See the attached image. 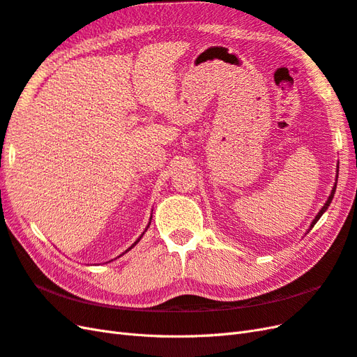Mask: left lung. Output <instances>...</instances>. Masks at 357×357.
Returning <instances> with one entry per match:
<instances>
[{
    "label": "left lung",
    "mask_w": 357,
    "mask_h": 357,
    "mask_svg": "<svg viewBox=\"0 0 357 357\" xmlns=\"http://www.w3.org/2000/svg\"><path fill=\"white\" fill-rule=\"evenodd\" d=\"M339 168V167H337ZM336 181H337V176H336ZM335 190H336V185L333 186V190H332V194H330V197H328V199H327V202H326V204L323 206V208H321V211L318 212V215L315 216V220L314 221H312V224H310V229L312 227H314V225L317 224V221L321 218V215H323L326 211H327V207L330 206V203H332V199H333V195H335Z\"/></svg>",
    "instance_id": "left-lung-1"
}]
</instances>
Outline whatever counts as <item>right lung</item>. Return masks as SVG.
Masks as SVG:
<instances>
[{"mask_svg":"<svg viewBox=\"0 0 357 357\" xmlns=\"http://www.w3.org/2000/svg\"><path fill=\"white\" fill-rule=\"evenodd\" d=\"M150 221H151V220H150ZM149 225H150V224H149ZM145 230H146V229H145ZM144 233H145V231H144ZM144 233H142V234H141V238H142V236H144ZM141 238H139V239H137V241H136V242H135V244H133V245H132V247H130V248H128V250H127V251H130V250H132V248H133V247H135V245H136V244H137V242H139V241H141ZM127 251H126V253H127Z\"/></svg>","mask_w":357,"mask_h":357,"instance_id":"right-lung-1","label":"right lung"}]
</instances>
